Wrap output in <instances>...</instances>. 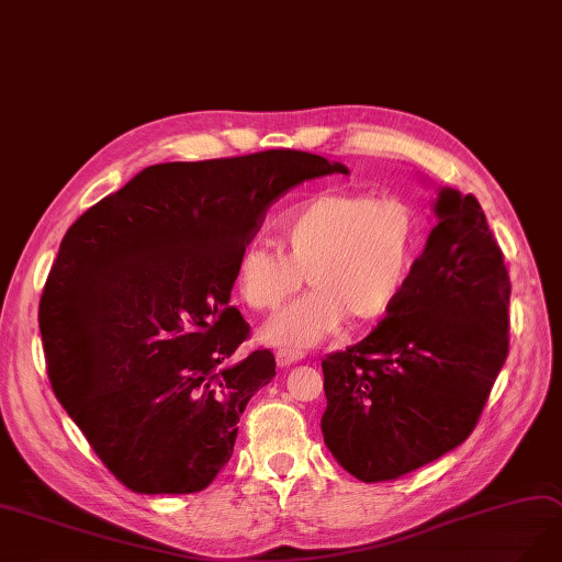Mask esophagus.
<instances>
[{
    "label": "esophagus",
    "instance_id": "1",
    "mask_svg": "<svg viewBox=\"0 0 562 562\" xmlns=\"http://www.w3.org/2000/svg\"><path fill=\"white\" fill-rule=\"evenodd\" d=\"M303 351L301 349H286V347H280L278 349V355H276V361H278V366L280 368H286V366H292V363H299V361H303Z\"/></svg>",
    "mask_w": 562,
    "mask_h": 562
}]
</instances>
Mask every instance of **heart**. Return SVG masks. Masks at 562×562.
<instances>
[{"label": "heart", "mask_w": 562, "mask_h": 562, "mask_svg": "<svg viewBox=\"0 0 562 562\" xmlns=\"http://www.w3.org/2000/svg\"><path fill=\"white\" fill-rule=\"evenodd\" d=\"M278 236L282 249L259 243L240 249L236 286L249 307L270 313L307 278L313 292L261 330L270 345L301 349L317 345L349 317L375 322L396 305L417 263L422 220L403 199L324 192L286 211Z\"/></svg>", "instance_id": "obj_1"}]
</instances>
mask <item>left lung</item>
<instances>
[{
	"instance_id": "left-lung-1",
	"label": "left lung",
	"mask_w": 562,
	"mask_h": 562,
	"mask_svg": "<svg viewBox=\"0 0 562 562\" xmlns=\"http://www.w3.org/2000/svg\"><path fill=\"white\" fill-rule=\"evenodd\" d=\"M389 317L322 361L324 442L361 482L438 461L472 432L509 347V276L480 201L442 187Z\"/></svg>"
}]
</instances>
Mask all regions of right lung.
<instances>
[{"mask_svg":"<svg viewBox=\"0 0 562 562\" xmlns=\"http://www.w3.org/2000/svg\"><path fill=\"white\" fill-rule=\"evenodd\" d=\"M330 173L349 171L299 150L155 164L69 226L38 303L48 378L127 488L196 493L232 459L276 378L268 349L234 359L236 259L270 203Z\"/></svg>","mask_w":562,"mask_h":562,"instance_id":"add662e5","label":"right lung"}]
</instances>
